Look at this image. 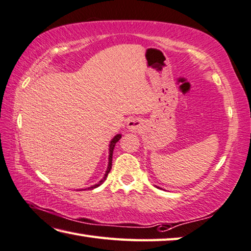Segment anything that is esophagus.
<instances>
[{"label": "esophagus", "instance_id": "1", "mask_svg": "<svg viewBox=\"0 0 251 251\" xmlns=\"http://www.w3.org/2000/svg\"><path fill=\"white\" fill-rule=\"evenodd\" d=\"M141 127V122L137 118H133V120H129L128 123H127V128H128L130 131H138Z\"/></svg>", "mask_w": 251, "mask_h": 251}]
</instances>
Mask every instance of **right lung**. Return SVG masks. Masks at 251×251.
Returning <instances> with one entry per match:
<instances>
[{"label": "right lung", "mask_w": 251, "mask_h": 251, "mask_svg": "<svg viewBox=\"0 0 251 251\" xmlns=\"http://www.w3.org/2000/svg\"><path fill=\"white\" fill-rule=\"evenodd\" d=\"M121 137H122V135H116L115 137L113 138V140L111 141V144H110V157H108V167H107V170H106V173H105V176H104V177L103 179L99 182V183H97V184H94L93 186H90L89 189H95V188H98V186H100L101 185L104 181L106 180V177H107V176H108V172L111 171V169H112V157H113V150H114V147H115V145H116V143L118 140L121 139Z\"/></svg>", "instance_id": "obj_1"}]
</instances>
